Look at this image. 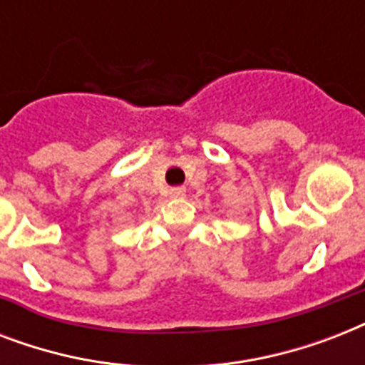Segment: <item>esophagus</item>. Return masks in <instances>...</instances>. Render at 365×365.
I'll list each match as a JSON object with an SVG mask.
<instances>
[{
    "instance_id": "34e87169",
    "label": "esophagus",
    "mask_w": 365,
    "mask_h": 365,
    "mask_svg": "<svg viewBox=\"0 0 365 365\" xmlns=\"http://www.w3.org/2000/svg\"><path fill=\"white\" fill-rule=\"evenodd\" d=\"M170 195H172V197H182V195H185V189H183V187H172Z\"/></svg>"
}]
</instances>
